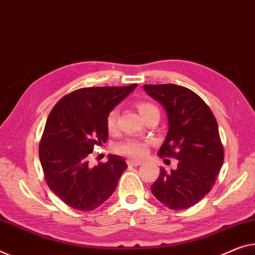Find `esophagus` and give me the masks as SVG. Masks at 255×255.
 Listing matches in <instances>:
<instances>
[{
  "label": "esophagus",
  "mask_w": 255,
  "mask_h": 255,
  "mask_svg": "<svg viewBox=\"0 0 255 255\" xmlns=\"http://www.w3.org/2000/svg\"><path fill=\"white\" fill-rule=\"evenodd\" d=\"M127 163L128 165H133V166H138L142 164V160H139V159H134V158H128L127 159Z\"/></svg>",
  "instance_id": "obj_1"
}]
</instances>
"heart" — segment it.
I'll return each instance as SVG.
<instances>
[{"instance_id": "b5f03b06", "label": "heart", "mask_w": 255, "mask_h": 255, "mask_svg": "<svg viewBox=\"0 0 255 255\" xmlns=\"http://www.w3.org/2000/svg\"><path fill=\"white\" fill-rule=\"evenodd\" d=\"M139 109L141 116L144 117L151 112H158L157 107L154 104L148 103V101H140L136 105ZM117 119H119V111L116 108L112 109L106 117V125H107V130L111 133H115L117 130ZM148 142L146 141H140L136 139H128L123 142L119 143L116 146V151L121 155L128 156V157L139 158L147 152Z\"/></svg>"}]
</instances>
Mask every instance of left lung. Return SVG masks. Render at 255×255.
Returning <instances> with one entry per match:
<instances>
[{"label":"left lung","mask_w":255,"mask_h":255,"mask_svg":"<svg viewBox=\"0 0 255 255\" xmlns=\"http://www.w3.org/2000/svg\"><path fill=\"white\" fill-rule=\"evenodd\" d=\"M143 89L167 114L168 131L158 156L178 159L175 170L160 168L151 193L168 209H189L210 193L223 164L217 120L204 100L185 87L146 84Z\"/></svg>","instance_id":"obj_1"}]
</instances>
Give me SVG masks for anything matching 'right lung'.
Instances as JSON below:
<instances>
[{
  "label": "right lung",
  "instance_id": "obj_1",
  "mask_svg": "<svg viewBox=\"0 0 255 255\" xmlns=\"http://www.w3.org/2000/svg\"><path fill=\"white\" fill-rule=\"evenodd\" d=\"M136 88H82L58 101L46 120L38 148L45 181L65 204L78 211L99 207L127 170L123 157L109 155L90 166L89 155L108 138L106 117Z\"/></svg>",
  "mask_w": 255,
  "mask_h": 255
}]
</instances>
